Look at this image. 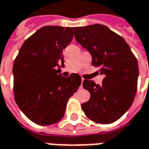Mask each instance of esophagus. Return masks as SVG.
Returning <instances> with one entry per match:
<instances>
[{
    "label": "esophagus",
    "mask_w": 149,
    "mask_h": 149,
    "mask_svg": "<svg viewBox=\"0 0 149 149\" xmlns=\"http://www.w3.org/2000/svg\"><path fill=\"white\" fill-rule=\"evenodd\" d=\"M83 82H84V79H81V85H80V88H83Z\"/></svg>",
    "instance_id": "1"
}]
</instances>
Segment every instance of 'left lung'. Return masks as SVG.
<instances>
[{"mask_svg": "<svg viewBox=\"0 0 149 149\" xmlns=\"http://www.w3.org/2000/svg\"><path fill=\"white\" fill-rule=\"evenodd\" d=\"M76 41L92 55V65L104 74L102 84L84 79L83 87L90 99L81 107L88 118L98 124H111L132 105L137 91L136 57L121 36L107 26L93 24L73 29Z\"/></svg>", "mask_w": 149, "mask_h": 149, "instance_id": "left-lung-1", "label": "left lung"}]
</instances>
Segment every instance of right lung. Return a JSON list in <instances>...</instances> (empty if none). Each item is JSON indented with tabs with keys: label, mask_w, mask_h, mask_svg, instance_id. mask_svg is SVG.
<instances>
[{
	"label": "right lung",
	"mask_w": 149,
	"mask_h": 149,
	"mask_svg": "<svg viewBox=\"0 0 149 149\" xmlns=\"http://www.w3.org/2000/svg\"><path fill=\"white\" fill-rule=\"evenodd\" d=\"M74 28L45 26L24 41L13 65L14 95L18 107L39 125L58 122L81 77H63V50L70 43Z\"/></svg>",
	"instance_id": "add662e5"
}]
</instances>
